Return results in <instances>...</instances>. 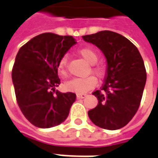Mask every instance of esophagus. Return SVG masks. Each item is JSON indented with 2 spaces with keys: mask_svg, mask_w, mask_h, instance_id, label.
Returning <instances> with one entry per match:
<instances>
[{
  "mask_svg": "<svg viewBox=\"0 0 158 158\" xmlns=\"http://www.w3.org/2000/svg\"><path fill=\"white\" fill-rule=\"evenodd\" d=\"M87 97V94H84V93H82V94H77L76 95V98L78 99H82V98H84Z\"/></svg>",
  "mask_w": 158,
  "mask_h": 158,
  "instance_id": "esophagus-1",
  "label": "esophagus"
}]
</instances>
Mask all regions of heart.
Masks as SVG:
<instances>
[{"label":"heart","mask_w":158,"mask_h":158,"mask_svg":"<svg viewBox=\"0 0 158 158\" xmlns=\"http://www.w3.org/2000/svg\"><path fill=\"white\" fill-rule=\"evenodd\" d=\"M79 54L82 56L88 63L93 65L98 60V53L92 47H82L79 49ZM67 63L68 58L64 55L58 60L57 70L60 76H67ZM95 75L102 76L104 75V69L101 66H96L92 69ZM97 84V79L94 76H86V77H75L69 80L64 83V88L69 91L76 92L78 94L86 93L89 89H93Z\"/></svg>","instance_id":"obj_1"}]
</instances>
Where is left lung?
Returning <instances> with one entry per match:
<instances>
[{
  "label": "left lung",
  "instance_id": "1",
  "mask_svg": "<svg viewBox=\"0 0 158 158\" xmlns=\"http://www.w3.org/2000/svg\"><path fill=\"white\" fill-rule=\"evenodd\" d=\"M82 40L98 46L107 61L105 82L92 93L98 103L88 112L89 118L101 128L119 129L140 106L147 79L143 58L130 40L113 31L85 35Z\"/></svg>",
  "mask_w": 158,
  "mask_h": 158
}]
</instances>
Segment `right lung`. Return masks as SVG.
I'll list each match as a JSON object with an SVG mask.
<instances>
[{
	"instance_id": "add662e5",
	"label": "right lung",
	"mask_w": 158,
	"mask_h": 158,
	"mask_svg": "<svg viewBox=\"0 0 158 158\" xmlns=\"http://www.w3.org/2000/svg\"><path fill=\"white\" fill-rule=\"evenodd\" d=\"M76 44L72 36L47 32L28 41L15 56L12 81L16 101L24 117L35 127H52L69 116L76 96L55 89L60 82L57 63Z\"/></svg>"
}]
</instances>
